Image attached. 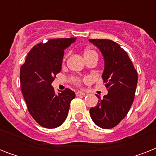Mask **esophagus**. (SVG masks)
<instances>
[{"label": "esophagus", "mask_w": 156, "mask_h": 156, "mask_svg": "<svg viewBox=\"0 0 156 156\" xmlns=\"http://www.w3.org/2000/svg\"><path fill=\"white\" fill-rule=\"evenodd\" d=\"M85 95V93L83 92V91H78V92H76V95H77V96H80V95Z\"/></svg>", "instance_id": "esophagus-1"}]
</instances>
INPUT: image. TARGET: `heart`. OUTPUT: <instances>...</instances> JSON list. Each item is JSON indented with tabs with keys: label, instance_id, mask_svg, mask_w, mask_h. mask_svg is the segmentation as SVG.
<instances>
[{
	"label": "heart",
	"instance_id": "1",
	"mask_svg": "<svg viewBox=\"0 0 156 156\" xmlns=\"http://www.w3.org/2000/svg\"><path fill=\"white\" fill-rule=\"evenodd\" d=\"M93 55H96L97 56V53L95 51L92 49H90V48H87V49L84 50V52H83V56H84V58H87L88 56H93ZM66 56H65V58L64 60H66ZM71 80L73 82L75 85L77 86H80L81 85V79L78 78H76V77H73V78H71Z\"/></svg>",
	"mask_w": 156,
	"mask_h": 156
}]
</instances>
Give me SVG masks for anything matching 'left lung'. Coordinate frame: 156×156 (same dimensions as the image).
I'll use <instances>...</instances> for the list:
<instances>
[{
    "label": "left lung",
    "mask_w": 156,
    "mask_h": 156,
    "mask_svg": "<svg viewBox=\"0 0 156 156\" xmlns=\"http://www.w3.org/2000/svg\"><path fill=\"white\" fill-rule=\"evenodd\" d=\"M100 48L104 58L102 78L108 95L99 99L98 104L90 109L91 119L103 129L117 126L129 111L134 100L138 83V73L127 52L110 40H90Z\"/></svg>",
    "instance_id": "8db88e82"
}]
</instances>
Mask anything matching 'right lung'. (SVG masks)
Returning a JSON list of instances; mask_svg holds the SVG:
<instances>
[{"label":"right lung","mask_w":156,"mask_h":156,"mask_svg":"<svg viewBox=\"0 0 156 156\" xmlns=\"http://www.w3.org/2000/svg\"><path fill=\"white\" fill-rule=\"evenodd\" d=\"M76 38L50 39L28 52L20 69L21 90L27 109L40 126L56 128L66 121L75 93L66 88L55 95L52 83L61 72L64 50Z\"/></svg>","instance_id":"1"}]
</instances>
